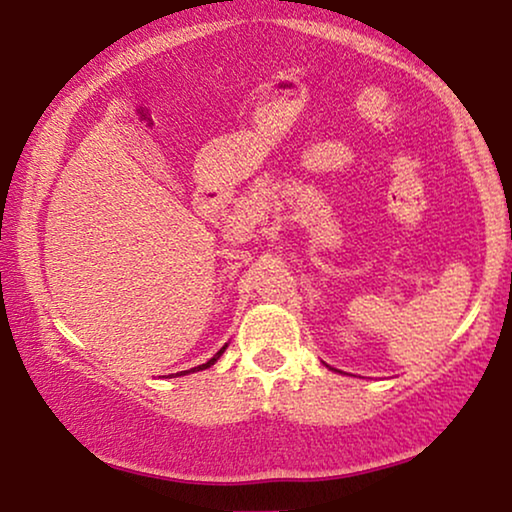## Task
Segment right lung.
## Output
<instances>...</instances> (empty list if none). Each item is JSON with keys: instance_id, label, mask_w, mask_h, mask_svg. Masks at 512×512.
<instances>
[{"instance_id": "1", "label": "right lung", "mask_w": 512, "mask_h": 512, "mask_svg": "<svg viewBox=\"0 0 512 512\" xmlns=\"http://www.w3.org/2000/svg\"><path fill=\"white\" fill-rule=\"evenodd\" d=\"M223 349H226V347H221V349H219V352H216V354L212 356V359H209L207 363H202V366H198V368H191V370H205V368H209V366H214V361H216V359H219V356L223 354ZM184 373H186V370H184ZM177 375H179V373H177Z\"/></svg>"}]
</instances>
